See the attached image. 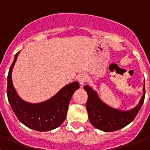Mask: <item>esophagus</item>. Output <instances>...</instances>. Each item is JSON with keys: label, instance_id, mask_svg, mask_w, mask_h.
<instances>
[{"label": "esophagus", "instance_id": "obj_1", "mask_svg": "<svg viewBox=\"0 0 150 150\" xmlns=\"http://www.w3.org/2000/svg\"><path fill=\"white\" fill-rule=\"evenodd\" d=\"M78 81H79V84H80V86H81V87L83 86V85H84L85 82H86V75L85 74H79V76H78Z\"/></svg>", "mask_w": 150, "mask_h": 150}]
</instances>
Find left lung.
<instances>
[{
    "mask_svg": "<svg viewBox=\"0 0 150 150\" xmlns=\"http://www.w3.org/2000/svg\"><path fill=\"white\" fill-rule=\"evenodd\" d=\"M88 94L86 109L88 119L95 128L105 132L117 131L132 122L142 107L145 97V80L143 95L138 104L129 110H120L105 104L95 89L88 85L84 86Z\"/></svg>",
    "mask_w": 150,
    "mask_h": 150,
    "instance_id": "1",
    "label": "left lung"
}]
</instances>
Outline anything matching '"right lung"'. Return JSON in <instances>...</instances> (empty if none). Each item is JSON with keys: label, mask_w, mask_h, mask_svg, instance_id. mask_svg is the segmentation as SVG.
Returning a JSON list of instances; mask_svg holds the SVG:
<instances>
[{"label": "right lung", "mask_w": 150, "mask_h": 150, "mask_svg": "<svg viewBox=\"0 0 150 150\" xmlns=\"http://www.w3.org/2000/svg\"><path fill=\"white\" fill-rule=\"evenodd\" d=\"M20 51L15 55L7 76L8 100L18 120L28 128L38 132H48L58 128L65 120L69 103L79 88L77 81L66 85L50 98L30 103L21 98L13 86L12 72Z\"/></svg>", "instance_id": "right-lung-1"}]
</instances>
